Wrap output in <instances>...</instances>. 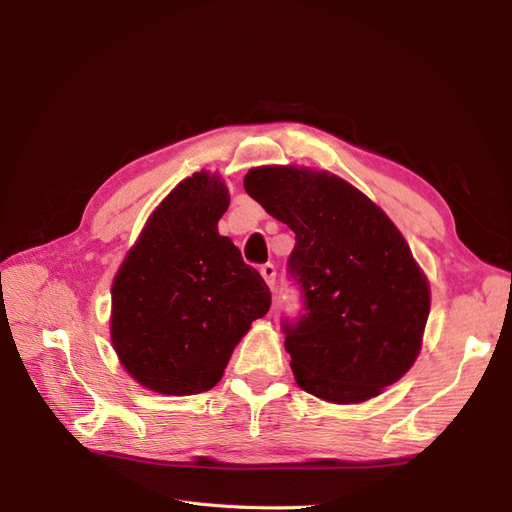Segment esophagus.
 Segmentation results:
<instances>
[{"mask_svg": "<svg viewBox=\"0 0 512 512\" xmlns=\"http://www.w3.org/2000/svg\"><path fill=\"white\" fill-rule=\"evenodd\" d=\"M260 275L265 277V282L271 290H275V277H277V269L271 265V262H267V265L260 267Z\"/></svg>", "mask_w": 512, "mask_h": 512, "instance_id": "esophagus-1", "label": "esophagus"}]
</instances>
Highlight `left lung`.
I'll use <instances>...</instances> for the list:
<instances>
[{"label": "left lung", "instance_id": "left-lung-1", "mask_svg": "<svg viewBox=\"0 0 512 512\" xmlns=\"http://www.w3.org/2000/svg\"><path fill=\"white\" fill-rule=\"evenodd\" d=\"M243 185L297 241L288 275L301 312L282 318L297 384L335 404L376 397L412 367L429 316V286L406 239L329 173L262 166Z\"/></svg>", "mask_w": 512, "mask_h": 512}]
</instances>
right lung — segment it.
Listing matches in <instances>:
<instances>
[{
  "mask_svg": "<svg viewBox=\"0 0 512 512\" xmlns=\"http://www.w3.org/2000/svg\"><path fill=\"white\" fill-rule=\"evenodd\" d=\"M220 177L196 173L151 213L113 282L111 339L134 380L164 395L220 382L230 354L271 307V290L218 232Z\"/></svg>",
  "mask_w": 512,
  "mask_h": 512,
  "instance_id": "obj_1",
  "label": "right lung"
}]
</instances>
